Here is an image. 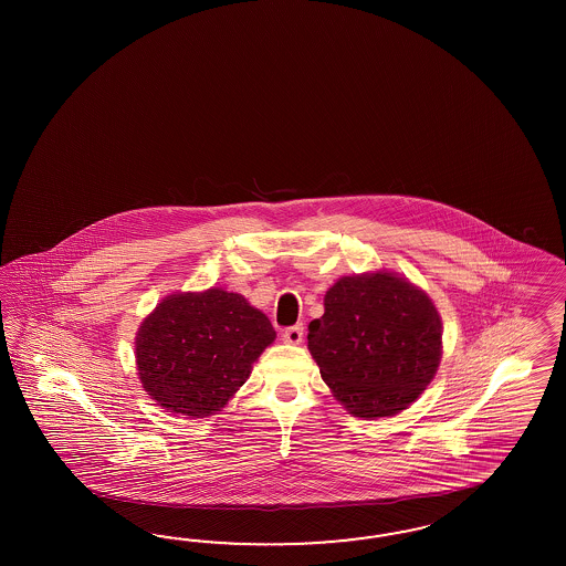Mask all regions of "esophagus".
I'll return each mask as SVG.
<instances>
[{"instance_id":"esophagus-1","label":"esophagus","mask_w":566,"mask_h":566,"mask_svg":"<svg viewBox=\"0 0 566 566\" xmlns=\"http://www.w3.org/2000/svg\"><path fill=\"white\" fill-rule=\"evenodd\" d=\"M282 338H284V343L289 344L303 343V326L296 324V326L286 327V329L282 332Z\"/></svg>"}]
</instances>
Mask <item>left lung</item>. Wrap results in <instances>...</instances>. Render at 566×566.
<instances>
[{"label": "left lung", "mask_w": 566, "mask_h": 566, "mask_svg": "<svg viewBox=\"0 0 566 566\" xmlns=\"http://www.w3.org/2000/svg\"><path fill=\"white\" fill-rule=\"evenodd\" d=\"M308 324V350L344 407L376 419L407 409L442 357V322L426 292L392 274L346 275Z\"/></svg>", "instance_id": "obj_1"}]
</instances>
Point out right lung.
Returning a JSON list of instances; mask_svg holds the SVG:
<instances>
[{
  "label": "right lung",
  "instance_id": "right-lung-1",
  "mask_svg": "<svg viewBox=\"0 0 566 566\" xmlns=\"http://www.w3.org/2000/svg\"><path fill=\"white\" fill-rule=\"evenodd\" d=\"M274 338L270 319L237 292L171 294L138 329V376L166 411L206 417L249 379Z\"/></svg>",
  "mask_w": 566,
  "mask_h": 566
}]
</instances>
